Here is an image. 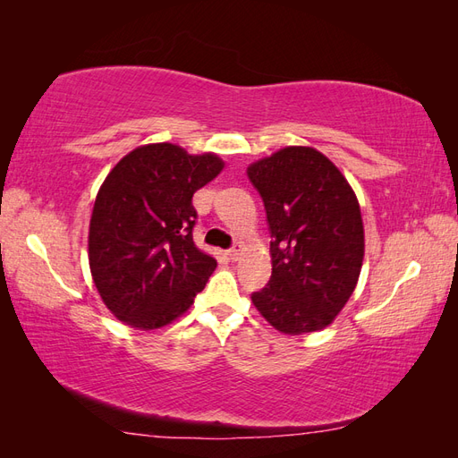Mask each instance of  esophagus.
I'll use <instances>...</instances> for the list:
<instances>
[{
    "label": "esophagus",
    "mask_w": 458,
    "mask_h": 458,
    "mask_svg": "<svg viewBox=\"0 0 458 458\" xmlns=\"http://www.w3.org/2000/svg\"><path fill=\"white\" fill-rule=\"evenodd\" d=\"M241 254H242V244L241 242H237V244H233L229 250H227V256H229V259H233V261H237L239 258H241Z\"/></svg>",
    "instance_id": "34e87169"
}]
</instances>
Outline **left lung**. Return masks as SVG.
I'll return each mask as SVG.
<instances>
[{
  "label": "left lung",
  "instance_id": "1",
  "mask_svg": "<svg viewBox=\"0 0 458 458\" xmlns=\"http://www.w3.org/2000/svg\"><path fill=\"white\" fill-rule=\"evenodd\" d=\"M271 231V279L252 294L284 335L328 327L353 294L365 233L353 189L311 147H286L248 165Z\"/></svg>",
  "mask_w": 458,
  "mask_h": 458
}]
</instances>
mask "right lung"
Here are the masks:
<instances>
[{
	"label": "right lung",
	"mask_w": 458,
	"mask_h": 458,
	"mask_svg": "<svg viewBox=\"0 0 458 458\" xmlns=\"http://www.w3.org/2000/svg\"><path fill=\"white\" fill-rule=\"evenodd\" d=\"M221 170L212 152L192 157L155 143L131 150L106 175L89 221V267L122 323L160 328L202 293L217 263L192 241V195Z\"/></svg>",
	"instance_id": "right-lung-1"
}]
</instances>
